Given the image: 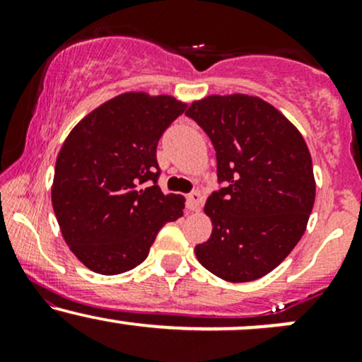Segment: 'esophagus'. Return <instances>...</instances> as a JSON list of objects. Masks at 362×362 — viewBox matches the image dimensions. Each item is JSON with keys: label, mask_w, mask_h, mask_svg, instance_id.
Instances as JSON below:
<instances>
[{"label": "esophagus", "mask_w": 362, "mask_h": 362, "mask_svg": "<svg viewBox=\"0 0 362 362\" xmlns=\"http://www.w3.org/2000/svg\"><path fill=\"white\" fill-rule=\"evenodd\" d=\"M202 202V194L199 190H192L189 195H187V207L190 211H199V206Z\"/></svg>", "instance_id": "obj_1"}]
</instances>
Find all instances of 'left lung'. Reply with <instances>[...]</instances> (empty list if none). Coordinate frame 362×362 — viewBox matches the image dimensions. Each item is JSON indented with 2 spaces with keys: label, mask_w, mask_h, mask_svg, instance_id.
<instances>
[{
  "label": "left lung",
  "mask_w": 362,
  "mask_h": 362,
  "mask_svg": "<svg viewBox=\"0 0 362 362\" xmlns=\"http://www.w3.org/2000/svg\"><path fill=\"white\" fill-rule=\"evenodd\" d=\"M213 141L221 190L207 197L213 223L195 257L230 282L264 277L300 242L315 204L310 149L301 132L259 97L194 100L185 112Z\"/></svg>",
  "instance_id": "8db88e82"
}]
</instances>
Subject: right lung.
Returning <instances> with one entry per match:
<instances>
[{"instance_id":"obj_1","label":"right lung","mask_w":362,"mask_h":362,"mask_svg":"<svg viewBox=\"0 0 362 362\" xmlns=\"http://www.w3.org/2000/svg\"><path fill=\"white\" fill-rule=\"evenodd\" d=\"M185 107L172 95L126 91L85 115L62 143L54 214L90 271L115 276L138 267L161 226L184 214L185 199L158 185L156 146Z\"/></svg>"}]
</instances>
